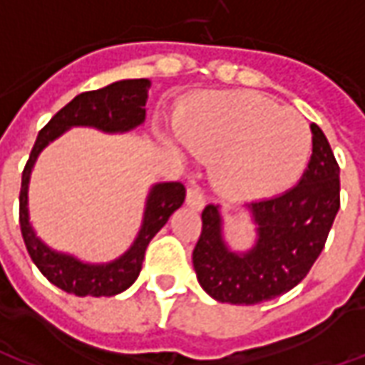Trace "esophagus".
I'll use <instances>...</instances> for the list:
<instances>
[{"instance_id": "obj_1", "label": "esophagus", "mask_w": 365, "mask_h": 365, "mask_svg": "<svg viewBox=\"0 0 365 365\" xmlns=\"http://www.w3.org/2000/svg\"><path fill=\"white\" fill-rule=\"evenodd\" d=\"M185 203L191 209H195V211H201L203 207H205V197H203V193L199 187H190L187 190V195H185Z\"/></svg>"}]
</instances>
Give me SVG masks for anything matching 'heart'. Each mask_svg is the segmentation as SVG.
<instances>
[{
    "label": "heart",
    "mask_w": 365,
    "mask_h": 365,
    "mask_svg": "<svg viewBox=\"0 0 365 365\" xmlns=\"http://www.w3.org/2000/svg\"><path fill=\"white\" fill-rule=\"evenodd\" d=\"M175 135L201 158H217L215 182L238 199L289 187L311 158V128L297 111L250 91H211L183 103Z\"/></svg>",
    "instance_id": "b5f03b06"
}]
</instances>
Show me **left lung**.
<instances>
[{
  "instance_id": "obj_1",
  "label": "left lung",
  "mask_w": 365,
  "mask_h": 365,
  "mask_svg": "<svg viewBox=\"0 0 365 365\" xmlns=\"http://www.w3.org/2000/svg\"><path fill=\"white\" fill-rule=\"evenodd\" d=\"M313 154L295 187L248 203L256 242L235 252L222 237L219 205L201 213L203 229L193 248L199 285L217 301L256 305L293 289L313 268L340 209V168L327 136L317 125Z\"/></svg>"
}]
</instances>
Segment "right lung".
<instances>
[{"mask_svg": "<svg viewBox=\"0 0 365 365\" xmlns=\"http://www.w3.org/2000/svg\"><path fill=\"white\" fill-rule=\"evenodd\" d=\"M148 80H120L101 90L86 91L64 105L36 136L27 166L23 170L19 193V225L27 252L41 274L66 293L78 297H113L128 289L143 269L144 252L174 211L182 207L185 187L180 182L152 185L146 197L144 217L135 242L117 260L107 264H86L70 254L52 250L44 245L29 221V180L38 154L54 138L72 127H93L103 133H127L143 125L146 117Z\"/></svg>", "mask_w": 365, "mask_h": 365, "instance_id": "obj_1", "label": "right lung"}]
</instances>
